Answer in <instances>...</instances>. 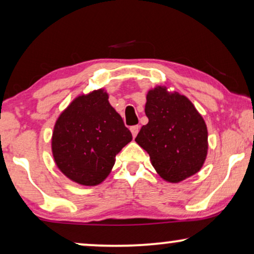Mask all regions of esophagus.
<instances>
[{"instance_id": "esophagus-1", "label": "esophagus", "mask_w": 254, "mask_h": 254, "mask_svg": "<svg viewBox=\"0 0 254 254\" xmlns=\"http://www.w3.org/2000/svg\"><path fill=\"white\" fill-rule=\"evenodd\" d=\"M138 130H140V126H138V125H135V126L130 127V131H131V134H133V137L136 136Z\"/></svg>"}]
</instances>
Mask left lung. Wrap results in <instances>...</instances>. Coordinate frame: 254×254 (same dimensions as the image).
I'll use <instances>...</instances> for the list:
<instances>
[{
	"label": "left lung",
	"instance_id": "1",
	"mask_svg": "<svg viewBox=\"0 0 254 254\" xmlns=\"http://www.w3.org/2000/svg\"><path fill=\"white\" fill-rule=\"evenodd\" d=\"M144 111L149 123L135 141L150 156L158 175L179 183L199 172L207 157L208 131L190 100L156 86L149 90Z\"/></svg>",
	"mask_w": 254,
	"mask_h": 254
}]
</instances>
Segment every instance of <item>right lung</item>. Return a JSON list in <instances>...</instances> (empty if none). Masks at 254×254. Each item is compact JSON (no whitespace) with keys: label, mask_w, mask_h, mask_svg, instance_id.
Returning a JSON list of instances; mask_svg holds the SVG:
<instances>
[{"label":"right lung","mask_w":254,"mask_h":254,"mask_svg":"<svg viewBox=\"0 0 254 254\" xmlns=\"http://www.w3.org/2000/svg\"><path fill=\"white\" fill-rule=\"evenodd\" d=\"M131 138L109 95L99 89L77 97L60 114L52 151L64 176L79 185L96 186L110 175L116 155Z\"/></svg>","instance_id":"1"}]
</instances>
